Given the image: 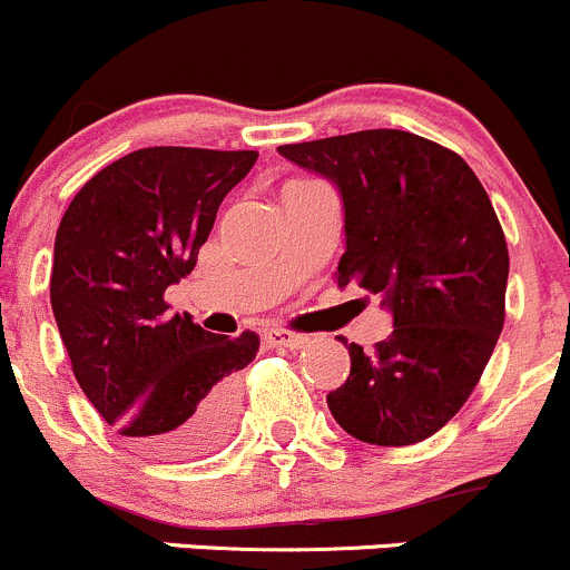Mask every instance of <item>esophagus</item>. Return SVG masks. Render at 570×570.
Returning a JSON list of instances; mask_svg holds the SVG:
<instances>
[{
  "mask_svg": "<svg viewBox=\"0 0 570 570\" xmlns=\"http://www.w3.org/2000/svg\"><path fill=\"white\" fill-rule=\"evenodd\" d=\"M266 341L272 343V346H287V348H302L304 343H307V335H302V332H291V330H279V326H274V330H266Z\"/></svg>",
  "mask_w": 570,
  "mask_h": 570,
  "instance_id": "34e87169",
  "label": "esophagus"
}]
</instances>
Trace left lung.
Listing matches in <instances>:
<instances>
[{"label":"left lung","instance_id":"obj_1","mask_svg":"<svg viewBox=\"0 0 570 570\" xmlns=\"http://www.w3.org/2000/svg\"><path fill=\"white\" fill-rule=\"evenodd\" d=\"M279 155L341 190L337 287L382 293L393 313L374 352L348 343L352 371L326 396L330 413L374 446L435 435L469 402L504 326L510 255L488 190L458 151L404 129L285 144Z\"/></svg>","mask_w":570,"mask_h":570}]
</instances>
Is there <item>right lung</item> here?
I'll return each mask as SVG.
<instances>
[{"label":"right lung","instance_id":"add662e5","mask_svg":"<svg viewBox=\"0 0 570 570\" xmlns=\"http://www.w3.org/2000/svg\"><path fill=\"white\" fill-rule=\"evenodd\" d=\"M255 160L252 149L129 151L60 218L49 298L71 371L96 413L151 458L213 452L238 410L235 374L261 348L257 332L213 335L166 302Z\"/></svg>","mask_w":570,"mask_h":570}]
</instances>
